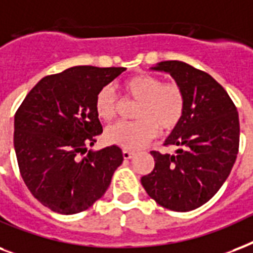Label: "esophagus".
Wrapping results in <instances>:
<instances>
[{
    "mask_svg": "<svg viewBox=\"0 0 253 253\" xmlns=\"http://www.w3.org/2000/svg\"><path fill=\"white\" fill-rule=\"evenodd\" d=\"M136 156V152H132V150H123V157L125 160H129V158H132Z\"/></svg>",
    "mask_w": 253,
    "mask_h": 253,
    "instance_id": "34e87169",
    "label": "esophagus"
}]
</instances>
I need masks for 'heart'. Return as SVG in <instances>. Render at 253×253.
Here are the masks:
<instances>
[{
	"label": "heart",
	"instance_id": "1",
	"mask_svg": "<svg viewBox=\"0 0 253 253\" xmlns=\"http://www.w3.org/2000/svg\"><path fill=\"white\" fill-rule=\"evenodd\" d=\"M129 97L138 100L134 121H119L105 130L109 144L130 150L153 138L158 132L169 133L181 124L186 112V95L177 83H164L158 76L138 74L124 82ZM119 109V100L112 87L105 85L95 97L96 115L104 121L112 120Z\"/></svg>",
	"mask_w": 253,
	"mask_h": 253
}]
</instances>
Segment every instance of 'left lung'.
I'll return each instance as SVG.
<instances>
[{
	"label": "left lung",
	"mask_w": 253,
	"mask_h": 253,
	"mask_svg": "<svg viewBox=\"0 0 253 253\" xmlns=\"http://www.w3.org/2000/svg\"><path fill=\"white\" fill-rule=\"evenodd\" d=\"M153 70L169 72L186 95L185 117L168 137L174 154L152 150L154 169L141 178L145 191L165 209L195 210L222 187L239 152L238 109L227 91L207 72L168 60Z\"/></svg>",
	"instance_id": "obj_1"
}]
</instances>
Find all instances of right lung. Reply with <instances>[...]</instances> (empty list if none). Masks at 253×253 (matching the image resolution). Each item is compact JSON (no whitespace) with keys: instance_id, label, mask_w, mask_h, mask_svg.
<instances>
[{"instance_id":"add662e5","label":"right lung","mask_w":253,"mask_h":253,"mask_svg":"<svg viewBox=\"0 0 253 253\" xmlns=\"http://www.w3.org/2000/svg\"><path fill=\"white\" fill-rule=\"evenodd\" d=\"M124 67L76 66L44 76L14 116V149L19 173L44 207L71 215L104 195L123 164L116 145L88 152L103 133L95 111L97 92Z\"/></svg>"}]
</instances>
